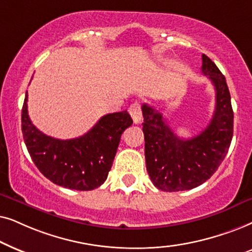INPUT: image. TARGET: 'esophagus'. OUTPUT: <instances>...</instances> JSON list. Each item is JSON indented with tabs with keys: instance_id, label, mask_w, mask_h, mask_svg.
Wrapping results in <instances>:
<instances>
[{
	"instance_id": "34e87169",
	"label": "esophagus",
	"mask_w": 252,
	"mask_h": 252,
	"mask_svg": "<svg viewBox=\"0 0 252 252\" xmlns=\"http://www.w3.org/2000/svg\"><path fill=\"white\" fill-rule=\"evenodd\" d=\"M129 113H130V115H131V117H132L133 123H135V124L142 123L143 114H142V108H140V105H139L138 102L132 103V105L130 106Z\"/></svg>"
}]
</instances>
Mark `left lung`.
I'll return each mask as SVG.
<instances>
[{"mask_svg": "<svg viewBox=\"0 0 252 252\" xmlns=\"http://www.w3.org/2000/svg\"><path fill=\"white\" fill-rule=\"evenodd\" d=\"M202 72L216 89V110L205 130L189 139L177 137L162 114L146 103L142 106L146 169L158 189L190 190L216 173L233 138L234 113L226 78L207 58L202 56Z\"/></svg>", "mask_w": 252, "mask_h": 252, "instance_id": "obj_1", "label": "left lung"}]
</instances>
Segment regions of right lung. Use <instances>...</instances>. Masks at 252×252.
I'll return each instance as SVG.
<instances>
[{
  "mask_svg": "<svg viewBox=\"0 0 252 252\" xmlns=\"http://www.w3.org/2000/svg\"><path fill=\"white\" fill-rule=\"evenodd\" d=\"M131 124L126 110L107 114L85 135L62 140L33 126L28 112V92L22 109L23 138L34 165L53 183L79 191L96 189L105 182L121 136Z\"/></svg>",
  "mask_w": 252,
  "mask_h": 252,
  "instance_id": "1",
  "label": "right lung"
}]
</instances>
